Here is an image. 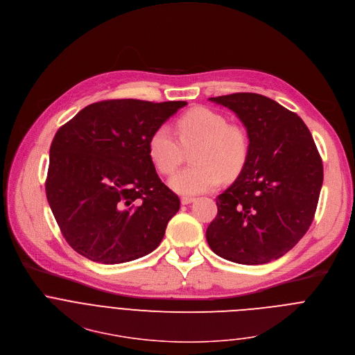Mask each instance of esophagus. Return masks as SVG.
<instances>
[{"mask_svg":"<svg viewBox=\"0 0 355 355\" xmlns=\"http://www.w3.org/2000/svg\"><path fill=\"white\" fill-rule=\"evenodd\" d=\"M195 200V198H192V196H182L181 198V203L182 205H189V203H192Z\"/></svg>","mask_w":355,"mask_h":355,"instance_id":"obj_1","label":"esophagus"}]
</instances>
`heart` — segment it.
<instances>
[{"label": "heart", "instance_id": "heart-1", "mask_svg": "<svg viewBox=\"0 0 355 355\" xmlns=\"http://www.w3.org/2000/svg\"><path fill=\"white\" fill-rule=\"evenodd\" d=\"M178 135L168 125L157 127L149 141L148 153L155 168L171 174L192 150L195 164L181 168L170 178V187L182 195L214 189L221 178L232 180L243 171L250 150L245 131L227 124L225 116L206 107H195L178 120Z\"/></svg>", "mask_w": 355, "mask_h": 355}]
</instances>
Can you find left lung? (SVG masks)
Wrapping results in <instances>:
<instances>
[{"instance_id": "8db88e82", "label": "left lung", "mask_w": 355, "mask_h": 355, "mask_svg": "<svg viewBox=\"0 0 355 355\" xmlns=\"http://www.w3.org/2000/svg\"><path fill=\"white\" fill-rule=\"evenodd\" d=\"M237 114L247 128V163L221 195L206 230L210 250L235 263L282 258L308 231L319 200L323 166L301 118L257 93L210 97Z\"/></svg>"}]
</instances>
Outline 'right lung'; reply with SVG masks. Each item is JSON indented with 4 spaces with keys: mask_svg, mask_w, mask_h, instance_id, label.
Listing matches in <instances>:
<instances>
[{
    "mask_svg": "<svg viewBox=\"0 0 355 355\" xmlns=\"http://www.w3.org/2000/svg\"><path fill=\"white\" fill-rule=\"evenodd\" d=\"M187 101L89 104L55 134L46 195L67 243L82 257L124 263L155 251L180 198L148 153L152 132Z\"/></svg>",
    "mask_w": 355,
    "mask_h": 355,
    "instance_id": "add662e5",
    "label": "right lung"
}]
</instances>
